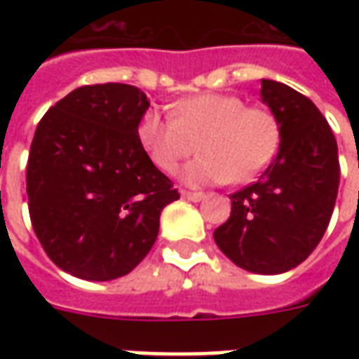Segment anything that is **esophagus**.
<instances>
[{
	"instance_id": "obj_1",
	"label": "esophagus",
	"mask_w": 359,
	"mask_h": 359,
	"mask_svg": "<svg viewBox=\"0 0 359 359\" xmlns=\"http://www.w3.org/2000/svg\"><path fill=\"white\" fill-rule=\"evenodd\" d=\"M182 198H187L190 202H202L205 194L203 192H187V190H182Z\"/></svg>"
}]
</instances>
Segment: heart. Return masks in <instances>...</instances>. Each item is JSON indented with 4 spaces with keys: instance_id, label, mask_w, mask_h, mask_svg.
<instances>
[{
    "instance_id": "obj_1",
    "label": "heart",
    "mask_w": 359,
    "mask_h": 359,
    "mask_svg": "<svg viewBox=\"0 0 359 359\" xmlns=\"http://www.w3.org/2000/svg\"><path fill=\"white\" fill-rule=\"evenodd\" d=\"M138 136L157 169L172 172L200 144L202 156L180 177L188 184L250 182L271 163L278 149L277 117L264 107H246L233 94H202L172 107V115L149 109Z\"/></svg>"
}]
</instances>
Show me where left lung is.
Here are the masks:
<instances>
[{
	"label": "left lung",
	"mask_w": 359,
	"mask_h": 359,
	"mask_svg": "<svg viewBox=\"0 0 359 359\" xmlns=\"http://www.w3.org/2000/svg\"><path fill=\"white\" fill-rule=\"evenodd\" d=\"M277 117V157L250 187L231 194V217L215 229L219 250L250 273L278 275L316 250L339 194V148L316 103L277 81H262Z\"/></svg>",
	"instance_id": "obj_1"
}]
</instances>
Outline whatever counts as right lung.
<instances>
[{
  "label": "right lung",
  "instance_id": "add662e5",
  "mask_svg": "<svg viewBox=\"0 0 359 359\" xmlns=\"http://www.w3.org/2000/svg\"><path fill=\"white\" fill-rule=\"evenodd\" d=\"M146 94L130 84L81 86L38 123L27 167L30 221L59 269L113 280L148 256L159 215L179 200L151 163L138 126Z\"/></svg>",
  "mask_w": 359,
  "mask_h": 359
}]
</instances>
